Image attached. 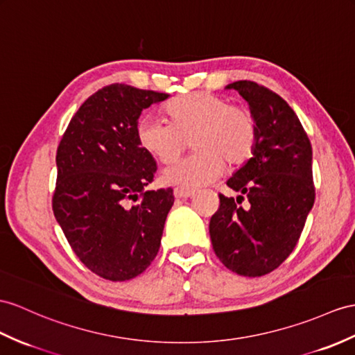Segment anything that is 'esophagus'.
I'll return each mask as SVG.
<instances>
[{
	"label": "esophagus",
	"instance_id": "1",
	"mask_svg": "<svg viewBox=\"0 0 355 355\" xmlns=\"http://www.w3.org/2000/svg\"><path fill=\"white\" fill-rule=\"evenodd\" d=\"M173 194H175V197H178V198H188V197H193L196 194V189L178 187V188H175V191H173Z\"/></svg>",
	"mask_w": 355,
	"mask_h": 355
}]
</instances>
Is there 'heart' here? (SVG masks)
Returning a JSON list of instances; mask_svg holds the SVG:
<instances>
[{"label": "heart", "mask_w": 355, "mask_h": 355, "mask_svg": "<svg viewBox=\"0 0 355 355\" xmlns=\"http://www.w3.org/2000/svg\"><path fill=\"white\" fill-rule=\"evenodd\" d=\"M170 122L144 116L135 134L141 149L162 164L176 161L193 141L196 152L164 170L168 184L197 188L212 182L229 167L250 161L257 146V123L245 107L232 105L220 94L196 92L178 96L166 107Z\"/></svg>", "instance_id": "b5f03b06"}]
</instances>
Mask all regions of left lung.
I'll list each match as a JSON object with an SVG mask.
<instances>
[{
    "mask_svg": "<svg viewBox=\"0 0 355 355\" xmlns=\"http://www.w3.org/2000/svg\"><path fill=\"white\" fill-rule=\"evenodd\" d=\"M227 89L248 102L257 123V146L253 158L227 180L241 196H218L209 235L224 266L261 277L286 261L313 206L312 144L295 111L277 93L247 80Z\"/></svg>",
    "mask_w": 355,
    "mask_h": 355,
    "instance_id": "8db88e82",
    "label": "left lung"
}]
</instances>
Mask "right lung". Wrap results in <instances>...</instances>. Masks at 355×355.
<instances>
[{
	"label": "right lung",
	"mask_w": 355,
	"mask_h": 355,
	"mask_svg": "<svg viewBox=\"0 0 355 355\" xmlns=\"http://www.w3.org/2000/svg\"><path fill=\"white\" fill-rule=\"evenodd\" d=\"M167 93L102 87L75 112L57 149L53 211L76 257L99 277H137L158 254L171 188L148 191L157 162L138 144L141 111Z\"/></svg>",
	"instance_id": "1"
}]
</instances>
